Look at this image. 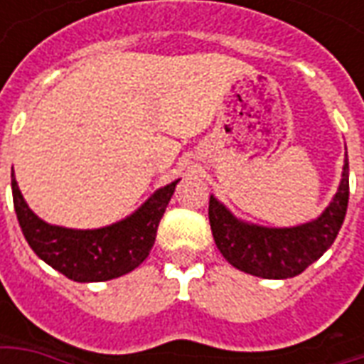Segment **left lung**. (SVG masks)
<instances>
[{
  "instance_id": "obj_1",
  "label": "left lung",
  "mask_w": 364,
  "mask_h": 364,
  "mask_svg": "<svg viewBox=\"0 0 364 364\" xmlns=\"http://www.w3.org/2000/svg\"><path fill=\"white\" fill-rule=\"evenodd\" d=\"M349 203V161L336 197L318 220L294 228H263L234 218L214 197L208 220L214 242L230 265L261 279H289L310 267L328 252L341 230Z\"/></svg>"
}]
</instances>
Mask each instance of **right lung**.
Masks as SVG:
<instances>
[{
    "label": "right lung",
    "mask_w": 364,
    "mask_h": 364,
    "mask_svg": "<svg viewBox=\"0 0 364 364\" xmlns=\"http://www.w3.org/2000/svg\"><path fill=\"white\" fill-rule=\"evenodd\" d=\"M175 185L156 191L127 220L99 230H70L41 220L25 203L11 171L13 205L23 236L44 263L75 282L111 281L138 267L156 242Z\"/></svg>",
    "instance_id": "add662e5"
}]
</instances>
